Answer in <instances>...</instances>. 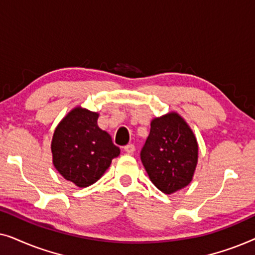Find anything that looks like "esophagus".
<instances>
[{"instance_id": "1", "label": "esophagus", "mask_w": 255, "mask_h": 255, "mask_svg": "<svg viewBox=\"0 0 255 255\" xmlns=\"http://www.w3.org/2000/svg\"><path fill=\"white\" fill-rule=\"evenodd\" d=\"M124 151L128 153V154H133L134 152V145L133 144H128L127 146H124Z\"/></svg>"}]
</instances>
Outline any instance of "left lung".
Listing matches in <instances>:
<instances>
[{
  "label": "left lung",
  "instance_id": "obj_1",
  "mask_svg": "<svg viewBox=\"0 0 255 255\" xmlns=\"http://www.w3.org/2000/svg\"><path fill=\"white\" fill-rule=\"evenodd\" d=\"M196 139L177 114L155 118L140 151V159L153 184L165 194L190 183L197 163Z\"/></svg>",
  "mask_w": 255,
  "mask_h": 255
}]
</instances>
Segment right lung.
Returning a JSON list of instances; mask_svg holds the SVG:
<instances>
[{"mask_svg": "<svg viewBox=\"0 0 255 255\" xmlns=\"http://www.w3.org/2000/svg\"><path fill=\"white\" fill-rule=\"evenodd\" d=\"M99 115L75 108L55 128L53 163L66 180L85 188L95 183L120 155L109 133L97 127Z\"/></svg>", "mask_w": 255, "mask_h": 255, "instance_id": "add662e5", "label": "right lung"}]
</instances>
